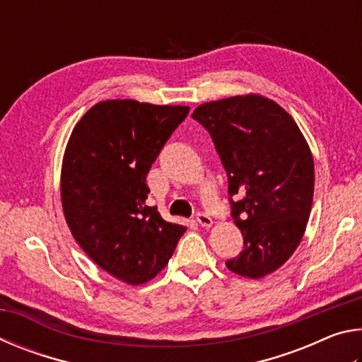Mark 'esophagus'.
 <instances>
[{
    "label": "esophagus",
    "instance_id": "34e87169",
    "mask_svg": "<svg viewBox=\"0 0 362 362\" xmlns=\"http://www.w3.org/2000/svg\"><path fill=\"white\" fill-rule=\"evenodd\" d=\"M196 220H198V223L201 226H211L212 225V218L207 216L206 212H198V214H196Z\"/></svg>",
    "mask_w": 362,
    "mask_h": 362
}]
</instances>
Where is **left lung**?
I'll return each instance as SVG.
<instances>
[{"instance_id": "left-lung-1", "label": "left lung", "mask_w": 362, "mask_h": 362, "mask_svg": "<svg viewBox=\"0 0 362 362\" xmlns=\"http://www.w3.org/2000/svg\"><path fill=\"white\" fill-rule=\"evenodd\" d=\"M192 118L211 134L228 177L231 216L244 238V249L226 267L254 279L276 272L308 223L315 189L308 144L291 115L262 95L203 103Z\"/></svg>"}]
</instances>
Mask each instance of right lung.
Listing matches in <instances>:
<instances>
[{
  "label": "right lung",
  "instance_id": "1",
  "mask_svg": "<svg viewBox=\"0 0 362 362\" xmlns=\"http://www.w3.org/2000/svg\"><path fill=\"white\" fill-rule=\"evenodd\" d=\"M188 107L99 102L73 129L62 164V206L81 249L115 278L137 286L168 265L185 226L146 206V174Z\"/></svg>",
  "mask_w": 362,
  "mask_h": 362
}]
</instances>
